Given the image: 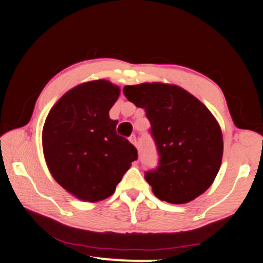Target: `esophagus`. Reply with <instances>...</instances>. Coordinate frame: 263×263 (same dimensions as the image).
Listing matches in <instances>:
<instances>
[{
    "label": "esophagus",
    "mask_w": 263,
    "mask_h": 263,
    "mask_svg": "<svg viewBox=\"0 0 263 263\" xmlns=\"http://www.w3.org/2000/svg\"><path fill=\"white\" fill-rule=\"evenodd\" d=\"M130 141H131L132 144L135 145L136 147H137V138H136V136H135V135H132V136L130 137Z\"/></svg>",
    "instance_id": "34e87169"
}]
</instances>
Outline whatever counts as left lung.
I'll return each instance as SVG.
<instances>
[{
  "mask_svg": "<svg viewBox=\"0 0 263 263\" xmlns=\"http://www.w3.org/2000/svg\"><path fill=\"white\" fill-rule=\"evenodd\" d=\"M126 99L145 109L159 163L145 180L161 201L184 204L202 195L218 174L222 158L219 124L184 89L159 82L125 86Z\"/></svg>",
  "mask_w": 263,
  "mask_h": 263,
  "instance_id": "left-lung-1",
  "label": "left lung"
}]
</instances>
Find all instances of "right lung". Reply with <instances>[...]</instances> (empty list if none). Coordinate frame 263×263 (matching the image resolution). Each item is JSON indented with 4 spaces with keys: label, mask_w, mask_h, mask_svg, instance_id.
Returning <instances> with one entry per match:
<instances>
[{
    "label": "right lung",
    "mask_w": 263,
    "mask_h": 263,
    "mask_svg": "<svg viewBox=\"0 0 263 263\" xmlns=\"http://www.w3.org/2000/svg\"><path fill=\"white\" fill-rule=\"evenodd\" d=\"M121 89L106 80L70 89L51 109L43 128V149L52 176L84 202H99L116 190L137 148L116 132L109 111Z\"/></svg>",
    "instance_id": "1"
}]
</instances>
